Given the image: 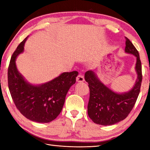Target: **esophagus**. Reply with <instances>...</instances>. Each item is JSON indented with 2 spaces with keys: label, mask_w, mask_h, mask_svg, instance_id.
I'll list each match as a JSON object with an SVG mask.
<instances>
[{
  "label": "esophagus",
  "mask_w": 150,
  "mask_h": 150,
  "mask_svg": "<svg viewBox=\"0 0 150 150\" xmlns=\"http://www.w3.org/2000/svg\"><path fill=\"white\" fill-rule=\"evenodd\" d=\"M85 81V79H84V77H83V75L81 74H79L77 77V82H79V83H81V82H83V81Z\"/></svg>",
  "instance_id": "esophagus-1"
}]
</instances>
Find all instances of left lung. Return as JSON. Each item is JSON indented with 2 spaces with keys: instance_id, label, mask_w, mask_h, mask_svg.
Wrapping results in <instances>:
<instances>
[{
  "instance_id": "8db88e82",
  "label": "left lung",
  "mask_w": 150,
  "mask_h": 150,
  "mask_svg": "<svg viewBox=\"0 0 150 150\" xmlns=\"http://www.w3.org/2000/svg\"><path fill=\"white\" fill-rule=\"evenodd\" d=\"M125 38L124 51L136 57L135 69L137 79L130 91L124 93L115 92L100 81L94 71H88L85 74V81L90 89L88 115L93 122L100 125H113L125 119L133 108L140 91L142 74L139 53L132 43L127 38Z\"/></svg>"
}]
</instances>
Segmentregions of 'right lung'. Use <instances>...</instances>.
Here are the masks:
<instances>
[{"mask_svg": "<svg viewBox=\"0 0 150 150\" xmlns=\"http://www.w3.org/2000/svg\"><path fill=\"white\" fill-rule=\"evenodd\" d=\"M27 36L13 53L8 69V84L16 108L29 120L50 122L59 115L68 91L76 82L77 71L64 72L47 83L34 85L27 81L17 69L16 59L24 52Z\"/></svg>", "mask_w": 150, "mask_h": 150, "instance_id": "obj_1", "label": "right lung"}]
</instances>
